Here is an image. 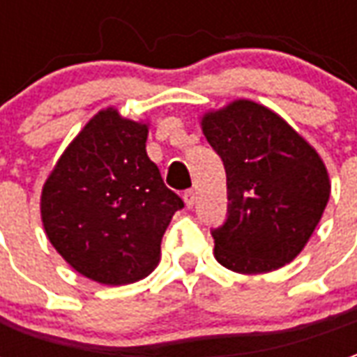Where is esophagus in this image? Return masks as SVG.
<instances>
[{
	"label": "esophagus",
	"instance_id": "1",
	"mask_svg": "<svg viewBox=\"0 0 357 357\" xmlns=\"http://www.w3.org/2000/svg\"><path fill=\"white\" fill-rule=\"evenodd\" d=\"M183 201H185L187 208H193L195 202H197V193H195L193 189H189V191L183 193Z\"/></svg>",
	"mask_w": 357,
	"mask_h": 357
}]
</instances>
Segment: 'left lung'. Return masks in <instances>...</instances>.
<instances>
[{
    "label": "left lung",
    "instance_id": "8db88e82",
    "mask_svg": "<svg viewBox=\"0 0 357 357\" xmlns=\"http://www.w3.org/2000/svg\"><path fill=\"white\" fill-rule=\"evenodd\" d=\"M202 133L227 174V220L214 256L237 273H268L304 250L329 202L321 156L277 112L235 99L202 114Z\"/></svg>",
    "mask_w": 357,
    "mask_h": 357
}]
</instances>
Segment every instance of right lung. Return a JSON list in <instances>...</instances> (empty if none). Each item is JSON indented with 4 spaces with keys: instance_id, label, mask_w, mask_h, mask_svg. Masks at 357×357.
Listing matches in <instances>:
<instances>
[{
    "instance_id": "obj_1",
    "label": "right lung",
    "mask_w": 357,
    "mask_h": 357,
    "mask_svg": "<svg viewBox=\"0 0 357 357\" xmlns=\"http://www.w3.org/2000/svg\"><path fill=\"white\" fill-rule=\"evenodd\" d=\"M149 122L99 110L70 141L40 199L50 243L78 273L130 284L160 260V243L183 201L147 156Z\"/></svg>"
}]
</instances>
